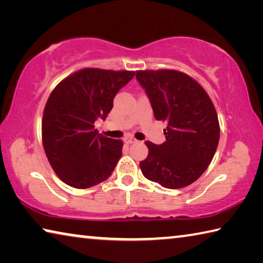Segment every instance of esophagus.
Returning <instances> with one entry per match:
<instances>
[{
    "label": "esophagus",
    "mask_w": 263,
    "mask_h": 263,
    "mask_svg": "<svg viewBox=\"0 0 263 263\" xmlns=\"http://www.w3.org/2000/svg\"><path fill=\"white\" fill-rule=\"evenodd\" d=\"M124 142H125V144H132V142H136V139L132 136H126L124 138Z\"/></svg>",
    "instance_id": "1"
}]
</instances>
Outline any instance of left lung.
Here are the masks:
<instances>
[{"label": "left lung", "instance_id": "1", "mask_svg": "<svg viewBox=\"0 0 263 263\" xmlns=\"http://www.w3.org/2000/svg\"><path fill=\"white\" fill-rule=\"evenodd\" d=\"M136 78L155 119L168 125L163 144L145 142L148 155L139 163L142 174L168 189L191 184L205 172L219 141L215 105L201 84L179 70H137Z\"/></svg>", "mask_w": 263, "mask_h": 263}]
</instances>
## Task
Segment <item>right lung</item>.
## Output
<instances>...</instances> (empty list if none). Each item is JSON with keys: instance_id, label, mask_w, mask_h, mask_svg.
Listing matches in <instances>:
<instances>
[{"instance_id": "1", "label": "right lung", "mask_w": 263, "mask_h": 263, "mask_svg": "<svg viewBox=\"0 0 263 263\" xmlns=\"http://www.w3.org/2000/svg\"><path fill=\"white\" fill-rule=\"evenodd\" d=\"M133 70L83 68L53 89L42 121L43 146L58 177L73 188L86 189L105 181L122 157L123 141L99 135L119 89Z\"/></svg>"}]
</instances>
